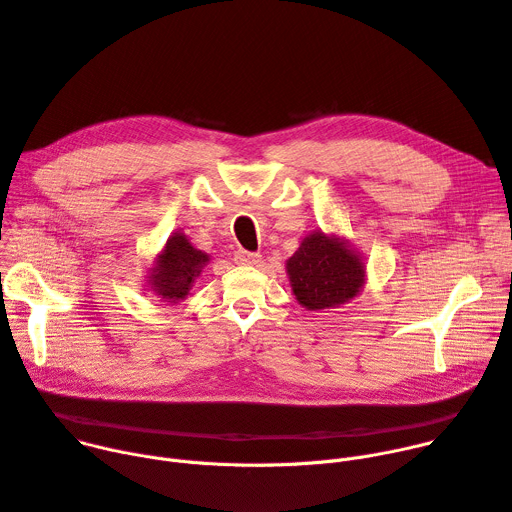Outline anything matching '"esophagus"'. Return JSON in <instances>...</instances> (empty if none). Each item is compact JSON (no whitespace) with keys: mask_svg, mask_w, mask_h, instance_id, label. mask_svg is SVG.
<instances>
[{"mask_svg":"<svg viewBox=\"0 0 512 512\" xmlns=\"http://www.w3.org/2000/svg\"><path fill=\"white\" fill-rule=\"evenodd\" d=\"M234 259H236V263H241V265H251V267H253V265H259L263 257H261L259 253H249V251H238Z\"/></svg>","mask_w":512,"mask_h":512,"instance_id":"34e87169","label":"esophagus"}]
</instances>
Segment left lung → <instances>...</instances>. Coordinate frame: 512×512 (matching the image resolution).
I'll list each match as a JSON object with an SVG mask.
<instances>
[{"mask_svg": "<svg viewBox=\"0 0 512 512\" xmlns=\"http://www.w3.org/2000/svg\"><path fill=\"white\" fill-rule=\"evenodd\" d=\"M294 298L306 311L337 309L356 298L366 284L362 253L346 236L321 228L306 234L286 261Z\"/></svg>", "mask_w": 512, "mask_h": 512, "instance_id": "obj_1", "label": "left lung"}]
</instances>
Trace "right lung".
Wrapping results in <instances>:
<instances>
[{
    "label": "right lung",
    "mask_w": 512,
    "mask_h": 512,
    "mask_svg": "<svg viewBox=\"0 0 512 512\" xmlns=\"http://www.w3.org/2000/svg\"><path fill=\"white\" fill-rule=\"evenodd\" d=\"M208 263L210 255L195 249L187 234L177 230L168 236L166 245L148 267L146 284L160 300L179 304L191 294L195 280Z\"/></svg>",
    "instance_id": "1"
}]
</instances>
